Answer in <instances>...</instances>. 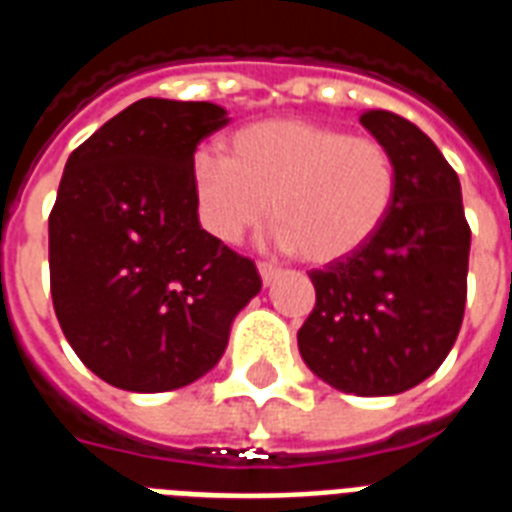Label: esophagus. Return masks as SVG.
I'll return each mask as SVG.
<instances>
[{"instance_id":"34e87169","label":"esophagus","mask_w":512,"mask_h":512,"mask_svg":"<svg viewBox=\"0 0 512 512\" xmlns=\"http://www.w3.org/2000/svg\"><path fill=\"white\" fill-rule=\"evenodd\" d=\"M282 269L277 267L275 261H259V275L261 280H264V285H269V282H275L277 277H280Z\"/></svg>"}]
</instances>
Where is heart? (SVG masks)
Instances as JSON below:
<instances>
[{"instance_id": "obj_1", "label": "heart", "mask_w": 512, "mask_h": 512, "mask_svg": "<svg viewBox=\"0 0 512 512\" xmlns=\"http://www.w3.org/2000/svg\"><path fill=\"white\" fill-rule=\"evenodd\" d=\"M192 185L200 219L224 243L264 222L272 200L275 243L327 264L357 253L386 222L396 163L378 137L277 118L232 134L224 158L200 153Z\"/></svg>"}]
</instances>
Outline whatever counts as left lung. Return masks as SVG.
I'll return each instance as SVG.
<instances>
[{
  "label": "left lung",
  "mask_w": 512,
  "mask_h": 512,
  "mask_svg": "<svg viewBox=\"0 0 512 512\" xmlns=\"http://www.w3.org/2000/svg\"><path fill=\"white\" fill-rule=\"evenodd\" d=\"M359 124L394 155V206L370 243L309 272L317 304L298 351L338 391L391 396L423 383L455 346L470 227L460 179L428 134L391 110H367Z\"/></svg>",
  "instance_id": "1"
}]
</instances>
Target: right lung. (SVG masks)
Returning <instances> with one entry per match:
<instances>
[{"mask_svg":"<svg viewBox=\"0 0 512 512\" xmlns=\"http://www.w3.org/2000/svg\"><path fill=\"white\" fill-rule=\"evenodd\" d=\"M227 124L214 102L145 97L65 163L49 290L73 351L110 386L158 394L206 375L261 290L256 264L198 222L195 150Z\"/></svg>","mask_w":512,"mask_h":512,"instance_id":"add662e5","label":"right lung"}]
</instances>
